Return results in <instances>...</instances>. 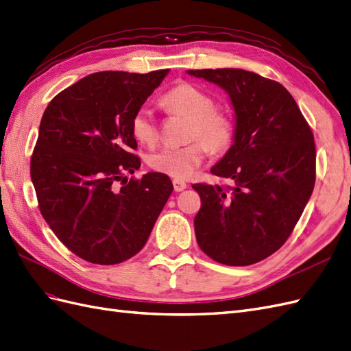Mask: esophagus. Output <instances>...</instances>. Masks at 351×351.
I'll return each mask as SVG.
<instances>
[{
	"label": "esophagus",
	"instance_id": "1",
	"mask_svg": "<svg viewBox=\"0 0 351 351\" xmlns=\"http://www.w3.org/2000/svg\"><path fill=\"white\" fill-rule=\"evenodd\" d=\"M172 182H173V188H175L176 193H181L186 188V182L182 181V179H173Z\"/></svg>",
	"mask_w": 351,
	"mask_h": 351
}]
</instances>
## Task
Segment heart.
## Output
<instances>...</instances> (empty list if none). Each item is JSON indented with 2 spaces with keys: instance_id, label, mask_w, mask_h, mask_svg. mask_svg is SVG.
Returning <instances> with one entry per match:
<instances>
[{
  "instance_id": "heart-1",
  "label": "heart",
  "mask_w": 351,
  "mask_h": 351,
  "mask_svg": "<svg viewBox=\"0 0 351 351\" xmlns=\"http://www.w3.org/2000/svg\"><path fill=\"white\" fill-rule=\"evenodd\" d=\"M163 105L169 114L190 120L181 147H161L147 157L154 172L175 179H186L202 166L209 149L215 154L230 148L234 139L236 124L232 115L215 108V99L204 90L190 83L172 87L163 96ZM130 129L141 143L151 145L158 139V124L148 106H139L132 117Z\"/></svg>"
}]
</instances>
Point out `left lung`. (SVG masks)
<instances>
[{
  "mask_svg": "<svg viewBox=\"0 0 351 351\" xmlns=\"http://www.w3.org/2000/svg\"><path fill=\"white\" fill-rule=\"evenodd\" d=\"M221 86L236 112L234 143L210 172L234 185L194 184L197 243L217 263L243 267L280 249L316 182V145L295 99L245 69H190Z\"/></svg>",
  "mask_w": 351,
  "mask_h": 351,
  "instance_id": "1",
  "label": "left lung"
}]
</instances>
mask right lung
<instances>
[{
	"mask_svg": "<svg viewBox=\"0 0 351 351\" xmlns=\"http://www.w3.org/2000/svg\"><path fill=\"white\" fill-rule=\"evenodd\" d=\"M169 69L102 71L62 90L43 114L31 179L43 218L87 263L120 264L145 246L172 194L163 173L136 179L130 123Z\"/></svg>",
	"mask_w": 351,
	"mask_h": 351,
	"instance_id": "add662e5",
	"label": "right lung"
}]
</instances>
